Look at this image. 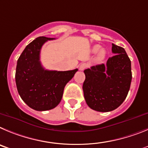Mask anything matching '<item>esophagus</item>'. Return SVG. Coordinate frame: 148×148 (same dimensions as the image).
<instances>
[{
	"instance_id": "obj_1",
	"label": "esophagus",
	"mask_w": 148,
	"mask_h": 148,
	"mask_svg": "<svg viewBox=\"0 0 148 148\" xmlns=\"http://www.w3.org/2000/svg\"><path fill=\"white\" fill-rule=\"evenodd\" d=\"M87 67H88V64H86V63L83 62V63H82V64L79 65V69L80 70V71H83V70H85L86 69H87Z\"/></svg>"
}]
</instances>
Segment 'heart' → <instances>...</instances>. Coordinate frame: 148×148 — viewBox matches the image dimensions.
Wrapping results in <instances>:
<instances>
[{
  "label": "heart",
  "mask_w": 148,
  "mask_h": 148,
  "mask_svg": "<svg viewBox=\"0 0 148 148\" xmlns=\"http://www.w3.org/2000/svg\"><path fill=\"white\" fill-rule=\"evenodd\" d=\"M92 51L94 53H97V60H102L104 58H106V51L105 49H101V46L99 45H95L93 46Z\"/></svg>",
  "instance_id": "b5f03b06"
}]
</instances>
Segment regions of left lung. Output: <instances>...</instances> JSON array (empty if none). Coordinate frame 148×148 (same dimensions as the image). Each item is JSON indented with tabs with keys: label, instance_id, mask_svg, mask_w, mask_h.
Returning <instances> with one entry per match:
<instances>
[{
	"label": "left lung",
	"instance_id": "obj_1",
	"mask_svg": "<svg viewBox=\"0 0 148 148\" xmlns=\"http://www.w3.org/2000/svg\"><path fill=\"white\" fill-rule=\"evenodd\" d=\"M114 55L106 64L84 71V97L88 106L99 112H108L121 106L127 97L132 79L131 62L125 50L112 43Z\"/></svg>",
	"mask_w": 148,
	"mask_h": 148
}]
</instances>
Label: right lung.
<instances>
[{
  "instance_id": "1",
  "label": "right lung",
  "mask_w": 148,
  "mask_h": 148,
  "mask_svg": "<svg viewBox=\"0 0 148 148\" xmlns=\"http://www.w3.org/2000/svg\"><path fill=\"white\" fill-rule=\"evenodd\" d=\"M54 39L36 38L26 46L17 62L15 82L19 95L35 110H51L58 106L65 86L78 71H49L42 67L40 61L41 48L46 41Z\"/></svg>"
}]
</instances>
